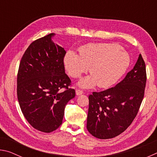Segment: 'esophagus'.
Wrapping results in <instances>:
<instances>
[{"label": "esophagus", "mask_w": 157, "mask_h": 157, "mask_svg": "<svg viewBox=\"0 0 157 157\" xmlns=\"http://www.w3.org/2000/svg\"><path fill=\"white\" fill-rule=\"evenodd\" d=\"M75 93H76V95H80L82 94H83V91H82L80 89H76L75 90Z\"/></svg>", "instance_id": "obj_1"}]
</instances>
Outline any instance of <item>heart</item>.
I'll return each mask as SVG.
<instances>
[{
    "label": "heart",
    "mask_w": 157,
    "mask_h": 157,
    "mask_svg": "<svg viewBox=\"0 0 157 157\" xmlns=\"http://www.w3.org/2000/svg\"><path fill=\"white\" fill-rule=\"evenodd\" d=\"M79 55L68 51L64 57L66 71L76 78L89 70L91 75L78 84L82 88H107L119 80L130 64L128 53L117 44H89L79 49Z\"/></svg>",
    "instance_id": "heart-1"
}]
</instances>
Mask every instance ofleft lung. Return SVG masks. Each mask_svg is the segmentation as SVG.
Masks as SVG:
<instances>
[{
  "label": "left lung",
  "mask_w": 157,
  "mask_h": 157,
  "mask_svg": "<svg viewBox=\"0 0 157 157\" xmlns=\"http://www.w3.org/2000/svg\"><path fill=\"white\" fill-rule=\"evenodd\" d=\"M145 63L141 55L134 68L123 80L105 91L93 92L86 128L100 139H112L127 129L136 116L144 97L146 84Z\"/></svg>",
  "instance_id": "8db88e82"
}]
</instances>
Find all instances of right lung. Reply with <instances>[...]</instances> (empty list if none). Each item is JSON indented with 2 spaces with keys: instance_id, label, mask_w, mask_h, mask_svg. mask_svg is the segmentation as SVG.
<instances>
[{
  "instance_id": "add662e5",
  "label": "right lung",
  "mask_w": 157,
  "mask_h": 157,
  "mask_svg": "<svg viewBox=\"0 0 157 157\" xmlns=\"http://www.w3.org/2000/svg\"><path fill=\"white\" fill-rule=\"evenodd\" d=\"M54 33L34 41L23 54L17 75L21 111L34 129L50 133L62 123L64 109L75 96L65 73L63 48L52 41Z\"/></svg>"
}]
</instances>
